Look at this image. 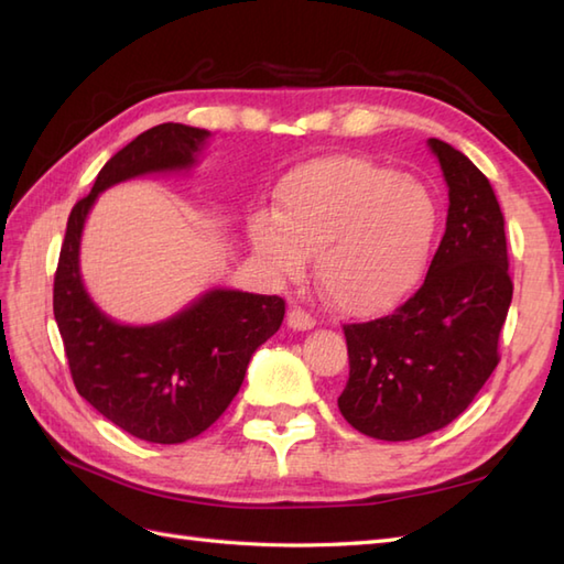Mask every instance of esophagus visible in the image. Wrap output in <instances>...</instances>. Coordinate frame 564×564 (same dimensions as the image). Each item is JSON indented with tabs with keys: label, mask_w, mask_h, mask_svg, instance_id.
I'll return each instance as SVG.
<instances>
[{
	"label": "esophagus",
	"mask_w": 564,
	"mask_h": 564,
	"mask_svg": "<svg viewBox=\"0 0 564 564\" xmlns=\"http://www.w3.org/2000/svg\"><path fill=\"white\" fill-rule=\"evenodd\" d=\"M317 325V319L305 313L303 307H293L289 313V327L291 329H297V332H305V329H313Z\"/></svg>",
	"instance_id": "obj_1"
}]
</instances>
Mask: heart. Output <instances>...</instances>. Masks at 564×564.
<instances>
[{
    "mask_svg": "<svg viewBox=\"0 0 564 564\" xmlns=\"http://www.w3.org/2000/svg\"><path fill=\"white\" fill-rule=\"evenodd\" d=\"M434 227V198L416 178L358 154H329L283 178L275 213L251 215L249 239L281 279H297L317 254L327 301L341 313L370 315L419 281Z\"/></svg>",
    "mask_w": 564,
    "mask_h": 564,
    "instance_id": "heart-1",
    "label": "heart"
}]
</instances>
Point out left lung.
Returning <instances> with one entry per match:
<instances>
[{"label": "left lung", "instance_id": "obj_1", "mask_svg": "<svg viewBox=\"0 0 564 564\" xmlns=\"http://www.w3.org/2000/svg\"><path fill=\"white\" fill-rule=\"evenodd\" d=\"M448 184L446 232L426 279L392 315L344 325L349 380L339 412L380 441H412L448 426L499 364L511 305L505 215L487 176L429 138Z\"/></svg>", "mask_w": 564, "mask_h": 564}]
</instances>
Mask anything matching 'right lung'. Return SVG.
Here are the masks:
<instances>
[{"mask_svg":"<svg viewBox=\"0 0 564 564\" xmlns=\"http://www.w3.org/2000/svg\"><path fill=\"white\" fill-rule=\"evenodd\" d=\"M210 133L162 123L104 164L89 196L75 203L53 285V313L75 388L130 436L184 443L203 434L242 386L249 358L279 332V295L215 289L158 325H118L84 291L79 239L94 200L126 178L188 170Z\"/></svg>","mask_w":564,"mask_h":564,"instance_id":"1","label":"right lung"}]
</instances>
